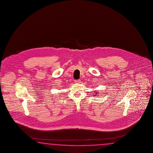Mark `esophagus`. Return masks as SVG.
<instances>
[{
    "instance_id": "34e87169",
    "label": "esophagus",
    "mask_w": 153,
    "mask_h": 153,
    "mask_svg": "<svg viewBox=\"0 0 153 153\" xmlns=\"http://www.w3.org/2000/svg\"><path fill=\"white\" fill-rule=\"evenodd\" d=\"M80 82H81V81L79 79H75L74 80V82L75 83H80Z\"/></svg>"
}]
</instances>
